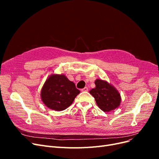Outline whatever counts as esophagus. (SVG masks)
Here are the masks:
<instances>
[{"mask_svg": "<svg viewBox=\"0 0 159 159\" xmlns=\"http://www.w3.org/2000/svg\"><path fill=\"white\" fill-rule=\"evenodd\" d=\"M81 91H83V92H85V91H88V88L85 87L84 88L81 89Z\"/></svg>", "mask_w": 159, "mask_h": 159, "instance_id": "esophagus-1", "label": "esophagus"}]
</instances>
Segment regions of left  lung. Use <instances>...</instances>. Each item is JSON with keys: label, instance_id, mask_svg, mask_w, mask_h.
Returning <instances> with one entry per match:
<instances>
[{"label": "left lung", "instance_id": "obj_1", "mask_svg": "<svg viewBox=\"0 0 159 159\" xmlns=\"http://www.w3.org/2000/svg\"><path fill=\"white\" fill-rule=\"evenodd\" d=\"M95 88L89 93L93 96L98 106L104 112H109L118 108L121 98L118 90L107 81L97 79L95 81Z\"/></svg>", "mask_w": 159, "mask_h": 159}]
</instances>
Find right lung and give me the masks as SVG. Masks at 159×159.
<instances>
[{
  "label": "right lung",
  "instance_id": "add662e5",
  "mask_svg": "<svg viewBox=\"0 0 159 159\" xmlns=\"http://www.w3.org/2000/svg\"><path fill=\"white\" fill-rule=\"evenodd\" d=\"M80 92L75 84L64 74H52L43 85L40 97L50 109L60 111L68 108Z\"/></svg>",
  "mask_w": 159,
  "mask_h": 159
}]
</instances>
